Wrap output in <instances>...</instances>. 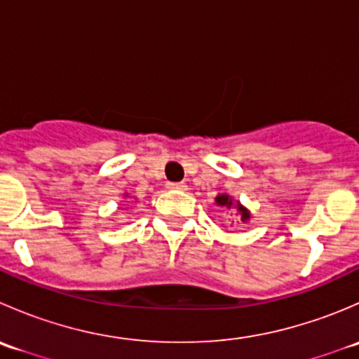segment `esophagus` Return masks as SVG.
I'll use <instances>...</instances> for the list:
<instances>
[{
  "mask_svg": "<svg viewBox=\"0 0 359 359\" xmlns=\"http://www.w3.org/2000/svg\"><path fill=\"white\" fill-rule=\"evenodd\" d=\"M166 187H168L170 191H186L187 189L186 184H182V182H168L166 184Z\"/></svg>",
  "mask_w": 359,
  "mask_h": 359,
  "instance_id": "esophagus-1",
  "label": "esophagus"
}]
</instances>
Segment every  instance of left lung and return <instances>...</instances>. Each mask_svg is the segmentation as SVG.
<instances>
[{"label": "left lung", "mask_w": 359, "mask_h": 359, "mask_svg": "<svg viewBox=\"0 0 359 359\" xmlns=\"http://www.w3.org/2000/svg\"><path fill=\"white\" fill-rule=\"evenodd\" d=\"M215 203L220 206V208H224V210L236 208L238 213H240V217H241V222H243V224L248 222V220H250V212H248V210L245 208V206L241 205L240 201L234 203L233 198H231L229 194H219V196L215 198Z\"/></svg>", "instance_id": "1"}]
</instances>
